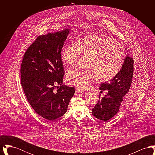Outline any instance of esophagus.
I'll use <instances>...</instances> for the list:
<instances>
[{"label": "esophagus", "instance_id": "esophagus-1", "mask_svg": "<svg viewBox=\"0 0 155 155\" xmlns=\"http://www.w3.org/2000/svg\"><path fill=\"white\" fill-rule=\"evenodd\" d=\"M76 92L77 93H82V92H84V91L81 89L77 88L76 89Z\"/></svg>", "mask_w": 155, "mask_h": 155}]
</instances>
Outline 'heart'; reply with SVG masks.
<instances>
[{
    "mask_svg": "<svg viewBox=\"0 0 155 155\" xmlns=\"http://www.w3.org/2000/svg\"><path fill=\"white\" fill-rule=\"evenodd\" d=\"M91 57L88 70L74 68L67 73L69 84L86 88L97 78L99 81H109L114 77L123 65L124 59L114 41L104 35H88L82 38L79 45L71 44L62 52V60L68 66L75 65L80 53Z\"/></svg>",
    "mask_w": 155,
    "mask_h": 155,
    "instance_id": "1",
    "label": "heart"
}]
</instances>
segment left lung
Listing matches in <instances>:
<instances>
[{
  "mask_svg": "<svg viewBox=\"0 0 155 155\" xmlns=\"http://www.w3.org/2000/svg\"><path fill=\"white\" fill-rule=\"evenodd\" d=\"M134 60L129 55L125 57L123 65L117 74L110 81L101 85L100 90H107L108 93L93 108L92 113L96 118L107 121L118 112L123 96L128 92L133 79Z\"/></svg>",
  "mask_w": 155,
  "mask_h": 155,
  "instance_id": "8db88e82",
  "label": "left lung"
}]
</instances>
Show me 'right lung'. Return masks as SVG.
<instances>
[{
    "instance_id": "add662e5",
    "label": "right lung",
    "mask_w": 155,
    "mask_h": 155,
    "mask_svg": "<svg viewBox=\"0 0 155 155\" xmlns=\"http://www.w3.org/2000/svg\"><path fill=\"white\" fill-rule=\"evenodd\" d=\"M70 28L39 36L24 54L21 83L28 102L40 116L53 121L66 113L74 87L63 85L61 49ZM59 84L60 87L56 85Z\"/></svg>"
}]
</instances>
